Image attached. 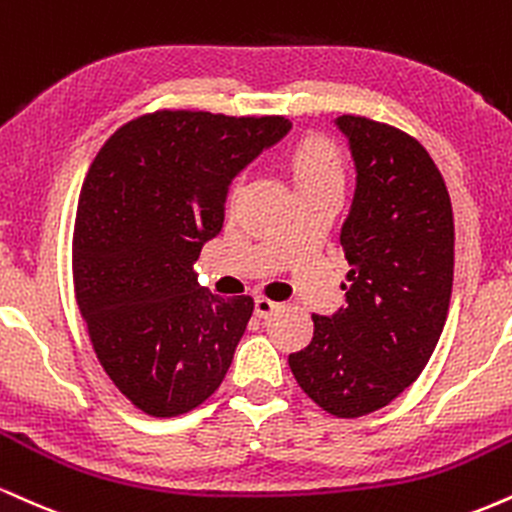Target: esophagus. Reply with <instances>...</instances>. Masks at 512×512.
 <instances>
[{
	"label": "esophagus",
	"instance_id": "esophagus-1",
	"mask_svg": "<svg viewBox=\"0 0 512 512\" xmlns=\"http://www.w3.org/2000/svg\"><path fill=\"white\" fill-rule=\"evenodd\" d=\"M276 310H279V303H274V300L264 298V295H257V298H255V315L257 317L267 319V317H272Z\"/></svg>",
	"mask_w": 512,
	"mask_h": 512
}]
</instances>
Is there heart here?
Wrapping results in <instances>:
<instances>
[{
  "instance_id": "obj_1",
  "label": "heart",
  "mask_w": 512,
  "mask_h": 512,
  "mask_svg": "<svg viewBox=\"0 0 512 512\" xmlns=\"http://www.w3.org/2000/svg\"><path fill=\"white\" fill-rule=\"evenodd\" d=\"M295 181L298 186L317 181H329V178H338L341 181V164H338L336 150L329 143H307L295 152Z\"/></svg>"
}]
</instances>
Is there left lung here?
Here are the masks:
<instances>
[{
	"label": "left lung",
	"mask_w": 512,
	"mask_h": 512,
	"mask_svg": "<svg viewBox=\"0 0 512 512\" xmlns=\"http://www.w3.org/2000/svg\"><path fill=\"white\" fill-rule=\"evenodd\" d=\"M355 166L341 226L350 264L346 305L315 315L310 346L288 365L319 408L362 417L422 374L453 291V209L441 171L408 133L365 116H338Z\"/></svg>",
	"instance_id": "1"
}]
</instances>
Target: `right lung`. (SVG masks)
<instances>
[{"label": "right lung", "mask_w": 512, "mask_h": 512, "mask_svg": "<svg viewBox=\"0 0 512 512\" xmlns=\"http://www.w3.org/2000/svg\"><path fill=\"white\" fill-rule=\"evenodd\" d=\"M293 123L155 112L104 143L80 190L73 283L97 360L152 417L207 400L229 372L250 295L200 286L195 260L224 226L231 181Z\"/></svg>", "instance_id": "add662e5"}]
</instances>
